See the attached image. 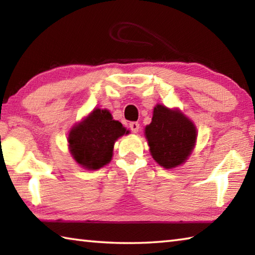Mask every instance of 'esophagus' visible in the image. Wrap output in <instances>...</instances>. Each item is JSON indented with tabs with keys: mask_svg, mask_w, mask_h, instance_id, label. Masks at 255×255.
I'll list each match as a JSON object with an SVG mask.
<instances>
[{
	"mask_svg": "<svg viewBox=\"0 0 255 255\" xmlns=\"http://www.w3.org/2000/svg\"><path fill=\"white\" fill-rule=\"evenodd\" d=\"M129 128H130V130L133 132V133H137L138 130H139V124L133 122V123H130L129 124Z\"/></svg>",
	"mask_w": 255,
	"mask_h": 255,
	"instance_id": "1",
	"label": "esophagus"
}]
</instances>
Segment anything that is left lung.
Instances as JSON below:
<instances>
[{"label": "left lung", "mask_w": 255, "mask_h": 255, "mask_svg": "<svg viewBox=\"0 0 255 255\" xmlns=\"http://www.w3.org/2000/svg\"><path fill=\"white\" fill-rule=\"evenodd\" d=\"M197 127L179 108L156 105L152 123L145 127L149 153L159 166L166 170L182 165L193 152Z\"/></svg>", "instance_id": "8db88e82"}]
</instances>
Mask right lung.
<instances>
[{
    "instance_id": "right-lung-1",
    "label": "right lung",
    "mask_w": 255,
    "mask_h": 255,
    "mask_svg": "<svg viewBox=\"0 0 255 255\" xmlns=\"http://www.w3.org/2000/svg\"><path fill=\"white\" fill-rule=\"evenodd\" d=\"M128 133L122 123L114 120L109 110L96 108L71 128L68 149L83 169L99 170L110 163L118 138Z\"/></svg>"
}]
</instances>
